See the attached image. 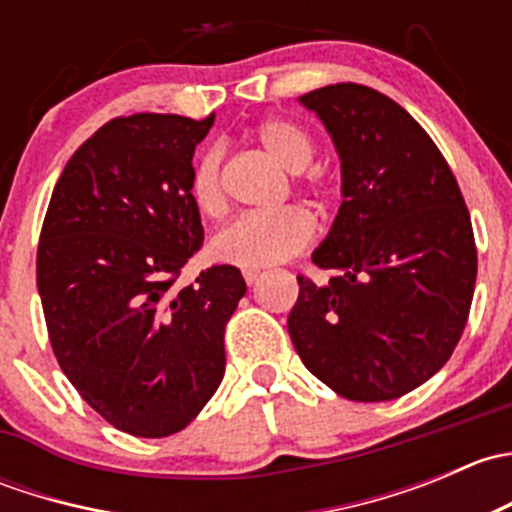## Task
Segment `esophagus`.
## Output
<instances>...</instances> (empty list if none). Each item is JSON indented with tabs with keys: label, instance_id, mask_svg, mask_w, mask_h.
I'll return each instance as SVG.
<instances>
[{
	"label": "esophagus",
	"instance_id": "34e87169",
	"mask_svg": "<svg viewBox=\"0 0 512 512\" xmlns=\"http://www.w3.org/2000/svg\"><path fill=\"white\" fill-rule=\"evenodd\" d=\"M242 277H245V282H247V285H255V282L257 280H260V277H262V272L260 270H242Z\"/></svg>",
	"mask_w": 512,
	"mask_h": 512
}]
</instances>
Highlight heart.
<instances>
[{"label":"heart","mask_w":512,"mask_h":512,"mask_svg":"<svg viewBox=\"0 0 512 512\" xmlns=\"http://www.w3.org/2000/svg\"><path fill=\"white\" fill-rule=\"evenodd\" d=\"M252 138L257 146L275 158L289 173H302L312 163L317 146L312 133L289 118H267L257 123ZM299 183L309 190H322L319 178H302ZM190 198L205 218H220L227 208V193L223 180V151L210 146L195 158L188 180ZM317 235V223L312 213L299 205L280 208L275 213H252L232 220L223 230L215 232L210 250L215 260L225 265L260 270V267L280 265L289 257L299 255Z\"/></svg>","instance_id":"b5f03b06"}]
</instances>
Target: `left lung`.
<instances>
[{
  "label": "left lung",
  "instance_id": "left-lung-1",
  "mask_svg": "<svg viewBox=\"0 0 512 512\" xmlns=\"http://www.w3.org/2000/svg\"><path fill=\"white\" fill-rule=\"evenodd\" d=\"M299 101L342 158V208L299 275L287 319L299 359L349 401H391L431 379L456 349L476 289L478 252L461 188L414 116L361 84Z\"/></svg>",
  "mask_w": 512,
  "mask_h": 512
}]
</instances>
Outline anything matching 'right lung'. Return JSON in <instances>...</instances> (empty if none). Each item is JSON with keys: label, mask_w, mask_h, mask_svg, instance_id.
Instances as JSON below:
<instances>
[{"label": "right lung", "mask_w": 512, "mask_h": 512, "mask_svg": "<svg viewBox=\"0 0 512 512\" xmlns=\"http://www.w3.org/2000/svg\"><path fill=\"white\" fill-rule=\"evenodd\" d=\"M213 121H108L66 163L41 225L36 287L56 361L96 414L138 438L183 431L218 391L225 324L247 292L232 265L175 287L205 237L188 180Z\"/></svg>", "instance_id": "1"}]
</instances>
